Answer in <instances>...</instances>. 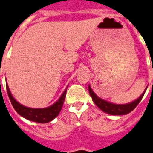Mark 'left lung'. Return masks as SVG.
<instances>
[{
    "mask_svg": "<svg viewBox=\"0 0 153 153\" xmlns=\"http://www.w3.org/2000/svg\"><path fill=\"white\" fill-rule=\"evenodd\" d=\"M147 88H146V90L144 91L142 95L139 98H137L136 100H134L132 102H130V103H127V104L122 105L111 103V102H107V101H105L103 99H102V98H100L98 96H97L96 94H94L90 85L88 86V90H89V93H90V95L92 98L93 102H94V104L96 105L98 108H100L101 110H102L105 113H108V114L120 116V115L128 114V113H131V111H133L136 108V106L138 105V103L142 100V98H143Z\"/></svg>",
    "mask_w": 153,
    "mask_h": 153,
    "instance_id": "8db88e82",
    "label": "left lung"
}]
</instances>
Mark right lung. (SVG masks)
Listing matches in <instances>:
<instances>
[{"label": "right lung", "mask_w": 153, "mask_h": 153, "mask_svg": "<svg viewBox=\"0 0 153 153\" xmlns=\"http://www.w3.org/2000/svg\"><path fill=\"white\" fill-rule=\"evenodd\" d=\"M6 88H7V94L11 102V105L15 108V110L24 118L40 123H48L50 121L53 120L55 117H58V115L59 114L62 108L63 103L65 98V94H66V89H65L59 100L54 103L52 105L47 107V108H33L24 106L20 104L19 102H18L11 94L7 84H6Z\"/></svg>", "instance_id": "right-lung-1"}]
</instances>
